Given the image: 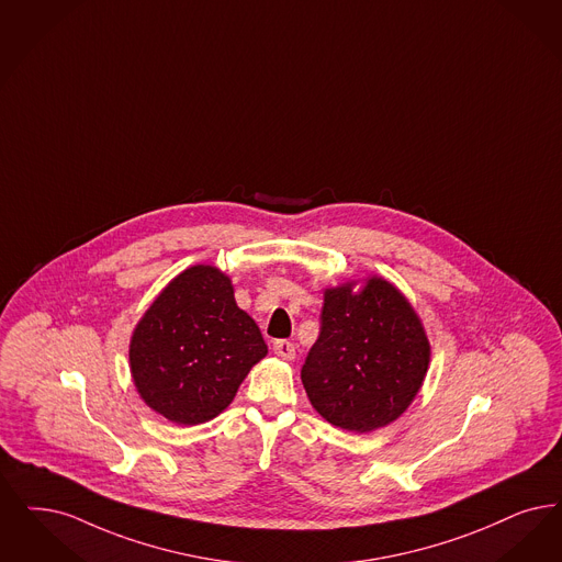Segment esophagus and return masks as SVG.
Wrapping results in <instances>:
<instances>
[{"label":"esophagus","mask_w":562,"mask_h":562,"mask_svg":"<svg viewBox=\"0 0 562 562\" xmlns=\"http://www.w3.org/2000/svg\"><path fill=\"white\" fill-rule=\"evenodd\" d=\"M273 353L278 358H282V360H294V345H292L291 340H276L273 342Z\"/></svg>","instance_id":"34e87169"}]
</instances>
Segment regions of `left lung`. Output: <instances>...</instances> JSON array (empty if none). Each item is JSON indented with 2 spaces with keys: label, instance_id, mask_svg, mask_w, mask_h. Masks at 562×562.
<instances>
[{
  "label": "left lung",
  "instance_id": "left-lung-1",
  "mask_svg": "<svg viewBox=\"0 0 562 562\" xmlns=\"http://www.w3.org/2000/svg\"><path fill=\"white\" fill-rule=\"evenodd\" d=\"M430 361L425 326L402 292L382 278L360 291H324L319 337L301 368L315 412L330 425L370 432L414 402Z\"/></svg>",
  "mask_w": 562,
  "mask_h": 562
}]
</instances>
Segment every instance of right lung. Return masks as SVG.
<instances>
[{
  "instance_id": "obj_1",
  "label": "right lung",
  "mask_w": 562,
  "mask_h": 562,
  "mask_svg": "<svg viewBox=\"0 0 562 562\" xmlns=\"http://www.w3.org/2000/svg\"><path fill=\"white\" fill-rule=\"evenodd\" d=\"M266 356L259 326L236 305L232 280L213 266L176 276L142 315L130 342L139 397L183 427L220 416Z\"/></svg>"
}]
</instances>
